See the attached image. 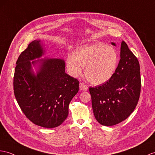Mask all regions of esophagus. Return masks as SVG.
I'll return each mask as SVG.
<instances>
[{
	"instance_id": "34e87169",
	"label": "esophagus",
	"mask_w": 155,
	"mask_h": 155,
	"mask_svg": "<svg viewBox=\"0 0 155 155\" xmlns=\"http://www.w3.org/2000/svg\"><path fill=\"white\" fill-rule=\"evenodd\" d=\"M80 89L81 91H86L88 89V87L84 83H80Z\"/></svg>"
}]
</instances>
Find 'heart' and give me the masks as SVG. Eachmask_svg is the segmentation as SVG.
<instances>
[{"label": "heart", "instance_id": "heart-1", "mask_svg": "<svg viewBox=\"0 0 155 155\" xmlns=\"http://www.w3.org/2000/svg\"><path fill=\"white\" fill-rule=\"evenodd\" d=\"M116 49L102 43H95L75 50L67 58V66L71 74L78 75L84 68L85 78L95 85L103 84L112 77L118 63Z\"/></svg>", "mask_w": 155, "mask_h": 155}]
</instances>
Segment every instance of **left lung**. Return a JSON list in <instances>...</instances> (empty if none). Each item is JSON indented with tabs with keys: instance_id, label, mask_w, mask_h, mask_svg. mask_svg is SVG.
Returning <instances> with one entry per match:
<instances>
[{
	"instance_id": "1",
	"label": "left lung",
	"mask_w": 155,
	"mask_h": 155,
	"mask_svg": "<svg viewBox=\"0 0 155 155\" xmlns=\"http://www.w3.org/2000/svg\"><path fill=\"white\" fill-rule=\"evenodd\" d=\"M141 86L138 60L122 41L120 60L114 75L103 85L89 87L93 111L97 122L112 126L125 120L137 106Z\"/></svg>"
}]
</instances>
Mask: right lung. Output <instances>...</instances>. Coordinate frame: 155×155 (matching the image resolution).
<instances>
[{"instance_id": "add662e5", "label": "right lung", "mask_w": 155, "mask_h": 155, "mask_svg": "<svg viewBox=\"0 0 155 155\" xmlns=\"http://www.w3.org/2000/svg\"><path fill=\"white\" fill-rule=\"evenodd\" d=\"M40 41H33L17 60L14 93L21 111L35 125L46 128L62 124L68 115V106L79 91V81L65 72L62 59H45L37 75L30 60L41 57Z\"/></svg>"}]
</instances>
